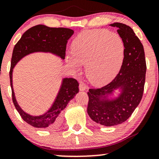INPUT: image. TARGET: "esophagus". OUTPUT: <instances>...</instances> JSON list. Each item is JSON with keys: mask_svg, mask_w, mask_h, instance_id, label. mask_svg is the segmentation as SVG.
<instances>
[{"mask_svg": "<svg viewBox=\"0 0 159 159\" xmlns=\"http://www.w3.org/2000/svg\"><path fill=\"white\" fill-rule=\"evenodd\" d=\"M86 88H87L86 86L84 84V83H82V82L80 83V84H79V90L80 91H85L86 89Z\"/></svg>", "mask_w": 159, "mask_h": 159, "instance_id": "1", "label": "esophagus"}]
</instances>
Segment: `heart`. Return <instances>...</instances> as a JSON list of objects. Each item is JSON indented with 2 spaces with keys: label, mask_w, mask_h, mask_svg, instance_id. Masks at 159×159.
Here are the masks:
<instances>
[{
  "label": "heart",
  "mask_w": 159,
  "mask_h": 159,
  "mask_svg": "<svg viewBox=\"0 0 159 159\" xmlns=\"http://www.w3.org/2000/svg\"><path fill=\"white\" fill-rule=\"evenodd\" d=\"M73 53L66 61L77 72L86 64V75L93 85L104 86L114 79L125 57V44L120 35L107 30H87L73 40Z\"/></svg>",
  "instance_id": "heart-1"
}]
</instances>
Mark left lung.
Listing matches in <instances>:
<instances>
[{
	"label": "left lung",
	"instance_id": "8db88e82",
	"mask_svg": "<svg viewBox=\"0 0 159 159\" xmlns=\"http://www.w3.org/2000/svg\"><path fill=\"white\" fill-rule=\"evenodd\" d=\"M109 26L117 28L124 42L123 63L112 81L102 88L90 89L87 92L88 115L93 121L107 127L123 123L130 117L141 101L146 73L143 46L133 30L118 22ZM117 89L120 93L112 98Z\"/></svg>",
	"mask_w": 159,
	"mask_h": 159
}]
</instances>
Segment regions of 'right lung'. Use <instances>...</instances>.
Segmentation results:
<instances>
[{
	"label": "right lung",
	"mask_w": 159,
	"mask_h": 159,
	"mask_svg": "<svg viewBox=\"0 0 159 159\" xmlns=\"http://www.w3.org/2000/svg\"><path fill=\"white\" fill-rule=\"evenodd\" d=\"M74 31L68 28H52L45 25L34 26L25 32L13 50L10 69V83L13 104L24 121L37 128L54 129L62 122V112L68 102L79 93V83L73 78H64L52 106L45 113L33 116L22 109L16 99L13 88V70L18 62L34 52H50L65 59L66 44Z\"/></svg>",
	"instance_id": "obj_1"
}]
</instances>
